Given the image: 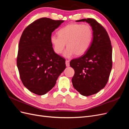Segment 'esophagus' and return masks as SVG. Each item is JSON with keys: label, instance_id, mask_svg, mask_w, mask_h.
I'll use <instances>...</instances> for the list:
<instances>
[{"label": "esophagus", "instance_id": "obj_1", "mask_svg": "<svg viewBox=\"0 0 129 129\" xmlns=\"http://www.w3.org/2000/svg\"><path fill=\"white\" fill-rule=\"evenodd\" d=\"M66 66H67V67H69V66H70L69 60H66Z\"/></svg>", "mask_w": 129, "mask_h": 129}]
</instances>
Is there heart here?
<instances>
[{
  "instance_id": "obj_1",
  "label": "heart",
  "mask_w": 129,
  "mask_h": 129,
  "mask_svg": "<svg viewBox=\"0 0 129 129\" xmlns=\"http://www.w3.org/2000/svg\"><path fill=\"white\" fill-rule=\"evenodd\" d=\"M58 36L53 35L50 42L55 53L60 54L67 44V49L64 53L66 57L83 55L91 45L93 37L91 27L89 25L71 24L61 28L57 32Z\"/></svg>"
}]
</instances>
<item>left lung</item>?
<instances>
[{
  "label": "left lung",
  "mask_w": 129,
  "mask_h": 129,
  "mask_svg": "<svg viewBox=\"0 0 129 129\" xmlns=\"http://www.w3.org/2000/svg\"><path fill=\"white\" fill-rule=\"evenodd\" d=\"M93 30V38L87 51L70 62L75 71L72 78L74 88L83 96L95 94L104 88L111 71L112 46L107 30L95 19H83Z\"/></svg>",
  "instance_id": "left-lung-1"
}]
</instances>
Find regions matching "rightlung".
<instances>
[{
  "label": "right lung",
  "instance_id": "obj_1",
  "mask_svg": "<svg viewBox=\"0 0 129 129\" xmlns=\"http://www.w3.org/2000/svg\"><path fill=\"white\" fill-rule=\"evenodd\" d=\"M64 20L42 18L23 31L18 46L17 64L24 86L38 95H45L56 84L66 66L50 42L53 31Z\"/></svg>",
  "mask_w": 129,
  "mask_h": 129
}]
</instances>
